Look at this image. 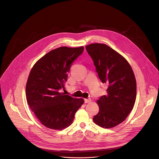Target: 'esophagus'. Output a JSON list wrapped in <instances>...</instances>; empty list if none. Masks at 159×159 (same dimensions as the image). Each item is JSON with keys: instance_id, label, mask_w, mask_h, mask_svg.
Here are the masks:
<instances>
[{"instance_id": "esophagus-1", "label": "esophagus", "mask_w": 159, "mask_h": 159, "mask_svg": "<svg viewBox=\"0 0 159 159\" xmlns=\"http://www.w3.org/2000/svg\"><path fill=\"white\" fill-rule=\"evenodd\" d=\"M91 101V98H88V99H84V102L85 103H89Z\"/></svg>"}]
</instances>
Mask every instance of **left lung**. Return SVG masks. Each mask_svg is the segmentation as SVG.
<instances>
[{"label": "left lung", "instance_id": "8db88e82", "mask_svg": "<svg viewBox=\"0 0 159 159\" xmlns=\"http://www.w3.org/2000/svg\"><path fill=\"white\" fill-rule=\"evenodd\" d=\"M102 83L108 84L107 94L97 100L98 113L93 121L109 129L122 123L132 111L136 99V80L133 70L119 53L109 46L93 43L86 47Z\"/></svg>", "mask_w": 159, "mask_h": 159}]
</instances>
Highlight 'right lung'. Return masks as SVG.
I'll return each instance as SVG.
<instances>
[{"mask_svg":"<svg viewBox=\"0 0 159 159\" xmlns=\"http://www.w3.org/2000/svg\"><path fill=\"white\" fill-rule=\"evenodd\" d=\"M84 51V47H62L50 51L31 69L26 84V99L29 107L46 127L62 130L69 126L75 112L84 103L61 93L68 79L71 63Z\"/></svg>","mask_w":159,"mask_h":159,"instance_id":"right-lung-1","label":"right lung"}]
</instances>
